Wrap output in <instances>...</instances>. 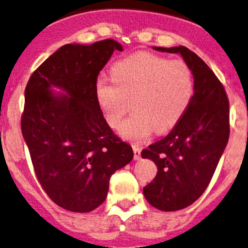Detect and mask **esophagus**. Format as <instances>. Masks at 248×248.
Masks as SVG:
<instances>
[{
    "label": "esophagus",
    "mask_w": 248,
    "mask_h": 248,
    "mask_svg": "<svg viewBox=\"0 0 248 248\" xmlns=\"http://www.w3.org/2000/svg\"><path fill=\"white\" fill-rule=\"evenodd\" d=\"M132 147H133V151H134V160H138V158L140 157V147L136 143H134Z\"/></svg>",
    "instance_id": "obj_1"
}]
</instances>
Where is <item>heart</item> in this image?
<instances>
[{"label":"heart","instance_id":"1","mask_svg":"<svg viewBox=\"0 0 248 248\" xmlns=\"http://www.w3.org/2000/svg\"><path fill=\"white\" fill-rule=\"evenodd\" d=\"M111 77L97 78V102L112 128L120 125L130 106L134 108L120 128L128 140H142L154 129L157 133L171 129L195 94L193 73L180 59L137 53L114 64Z\"/></svg>","mask_w":248,"mask_h":248}]
</instances>
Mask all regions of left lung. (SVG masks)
<instances>
[{"label": "left lung", "mask_w": 248, "mask_h": 248, "mask_svg": "<svg viewBox=\"0 0 248 248\" xmlns=\"http://www.w3.org/2000/svg\"><path fill=\"white\" fill-rule=\"evenodd\" d=\"M179 53L195 78V94L187 111L170 133L142 151L151 158L157 174L143 188L154 207L177 211L200 199L213 178L229 138V100L224 87L205 64L187 47H154Z\"/></svg>", "instance_id": "obj_1"}]
</instances>
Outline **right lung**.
Wrapping results in <instances>:
<instances>
[{"instance_id":"right-lung-1","label":"right lung","mask_w":248,"mask_h":248,"mask_svg":"<svg viewBox=\"0 0 248 248\" xmlns=\"http://www.w3.org/2000/svg\"><path fill=\"white\" fill-rule=\"evenodd\" d=\"M114 39L65 45L31 74L25 87L21 133L39 184L62 209L90 213L104 202L112 174L133 158L105 120L96 98L97 77ZM51 86L68 93L55 96Z\"/></svg>"}]
</instances>
